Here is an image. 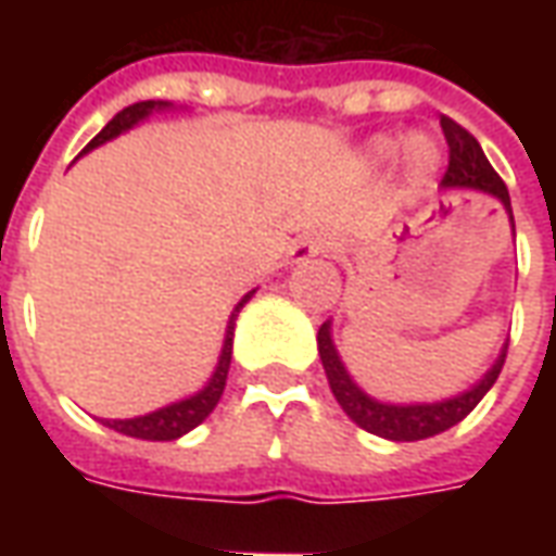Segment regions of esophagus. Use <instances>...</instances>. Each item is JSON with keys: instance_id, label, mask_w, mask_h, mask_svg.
Returning a JSON list of instances; mask_svg holds the SVG:
<instances>
[{"instance_id": "1", "label": "esophagus", "mask_w": 556, "mask_h": 556, "mask_svg": "<svg viewBox=\"0 0 556 556\" xmlns=\"http://www.w3.org/2000/svg\"><path fill=\"white\" fill-rule=\"evenodd\" d=\"M330 250V238L327 235H306L301 241L291 247V262L301 265V262H309L315 255H325Z\"/></svg>"}]
</instances>
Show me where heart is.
<instances>
[{
  "instance_id": "1",
  "label": "heart",
  "mask_w": 556,
  "mask_h": 556,
  "mask_svg": "<svg viewBox=\"0 0 556 556\" xmlns=\"http://www.w3.org/2000/svg\"><path fill=\"white\" fill-rule=\"evenodd\" d=\"M396 148L399 142L393 137H375L372 142H369V157L384 160L390 157ZM402 163H405V172H408L410 181L422 184L429 181L431 175H434V169L441 166V151H438V146H434L429 137L414 134V137L405 139V146H402Z\"/></svg>"
}]
</instances>
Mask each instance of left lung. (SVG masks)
Masks as SVG:
<instances>
[{
    "instance_id": "left-lung-1",
    "label": "left lung",
    "mask_w": 556,
    "mask_h": 556,
    "mask_svg": "<svg viewBox=\"0 0 556 556\" xmlns=\"http://www.w3.org/2000/svg\"><path fill=\"white\" fill-rule=\"evenodd\" d=\"M441 127L443 137H446V146H450V169H446L441 181L443 190H477V193L494 195L503 205V211L509 214V226H513L515 235L509 190L501 181V175L491 169L489 157L482 154L477 139L470 137L462 125H455L453 118H446V115H441ZM330 325L333 321H325L321 330H318V354H321L327 384L333 390L339 408L345 410L361 429L372 431V434L387 438V441H426V438H434L441 431L453 429L455 422H462L482 402V396L489 393L491 387H494V381H497V375L503 369V361H506V345H509V342H503L501 354L494 357L489 372L482 375L473 387H467L465 393L441 399V402H408V405H396V402H381V399L369 396L351 378L345 363L339 357L337 345H333V327Z\"/></svg>"
}]
</instances>
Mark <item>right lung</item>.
Wrapping results in <instances>:
<instances>
[{"label":"right lung","instance_id":"add662e5","mask_svg":"<svg viewBox=\"0 0 556 556\" xmlns=\"http://www.w3.org/2000/svg\"><path fill=\"white\" fill-rule=\"evenodd\" d=\"M169 101H139L134 106H127L122 113L115 115L110 125L103 127L98 137L91 139L89 146L83 148V154H89L91 148L103 146V142H110V139L122 137L127 130H134L137 125H142L148 115L157 113V110H169ZM255 294L253 291H247L238 306L231 309L229 315V325H226V337H223V349H219L217 366H214V372L205 381L202 390H195L193 396H184L178 402H172V405H163V408L151 410V414H142V417H130V419H101L103 426H110V429L122 431L127 438H139V441H178L181 434L187 431H193L202 419L211 414V410L217 408L219 396H223V390H226V378H229V363H231V339H235V321H238V313H241L243 306L250 303V298Z\"/></svg>","mask_w":556,"mask_h":556}]
</instances>
